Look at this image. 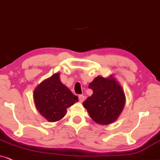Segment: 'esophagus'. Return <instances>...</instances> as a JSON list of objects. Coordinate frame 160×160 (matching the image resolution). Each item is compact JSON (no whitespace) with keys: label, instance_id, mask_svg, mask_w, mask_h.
I'll return each instance as SVG.
<instances>
[{"label":"esophagus","instance_id":"esophagus-1","mask_svg":"<svg viewBox=\"0 0 160 160\" xmlns=\"http://www.w3.org/2000/svg\"><path fill=\"white\" fill-rule=\"evenodd\" d=\"M86 99V97H85V96L83 95H80L79 96V102H82Z\"/></svg>","mask_w":160,"mask_h":160}]
</instances>
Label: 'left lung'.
Instances as JSON below:
<instances>
[{
    "instance_id": "1",
    "label": "left lung",
    "mask_w": 160,
    "mask_h": 160,
    "mask_svg": "<svg viewBox=\"0 0 160 160\" xmlns=\"http://www.w3.org/2000/svg\"><path fill=\"white\" fill-rule=\"evenodd\" d=\"M88 88L93 94L82 103L93 121L98 124L108 125L116 121L126 102L124 91L113 75L98 76Z\"/></svg>"
}]
</instances>
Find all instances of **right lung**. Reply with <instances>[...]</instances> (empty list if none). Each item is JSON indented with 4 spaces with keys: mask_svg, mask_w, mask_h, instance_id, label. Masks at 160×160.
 <instances>
[{
    "mask_svg": "<svg viewBox=\"0 0 160 160\" xmlns=\"http://www.w3.org/2000/svg\"><path fill=\"white\" fill-rule=\"evenodd\" d=\"M33 101L47 121L55 122L65 116L67 108L78 102V97L61 82L60 74L55 73L36 87Z\"/></svg>",
    "mask_w": 160,
    "mask_h": 160,
    "instance_id": "obj_1",
    "label": "right lung"
}]
</instances>
